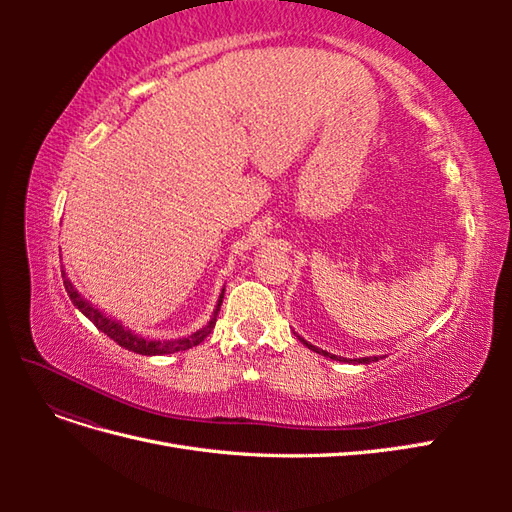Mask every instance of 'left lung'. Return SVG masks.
<instances>
[{
    "mask_svg": "<svg viewBox=\"0 0 512 512\" xmlns=\"http://www.w3.org/2000/svg\"><path fill=\"white\" fill-rule=\"evenodd\" d=\"M297 337L301 339V342H303L309 350H314V352H318V354H324V356H327V359H333V361H339V363H363V365H367V363H374V361H378V356H363V359H344V356L331 354V352H327V350H320L318 346L305 342V339H303L301 335H297ZM380 359H382V356H380Z\"/></svg>",
    "mask_w": 512,
    "mask_h": 512,
    "instance_id": "8db88e82",
    "label": "left lung"
}]
</instances>
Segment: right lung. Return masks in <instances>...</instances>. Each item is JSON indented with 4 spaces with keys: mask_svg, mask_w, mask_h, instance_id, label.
<instances>
[{
    "mask_svg": "<svg viewBox=\"0 0 512 512\" xmlns=\"http://www.w3.org/2000/svg\"><path fill=\"white\" fill-rule=\"evenodd\" d=\"M61 277H64V286H66V292H68L70 301L74 303V307L79 309V312H81L83 316H87L91 322L96 324V327H98L102 333H106V335L111 337L113 342H117L121 348H126V350L136 352V354H145V356L173 354V352L188 350V348L198 346L200 342H205V337H207V335L213 331V327H215V320H218V312H220L222 299H224V288H222L218 305H215V309H213V316H211V320L205 324L203 329H198V331H194V333H190V335H185V337H179V339H149V337H143V335L134 333L132 329H128L126 324H121L119 320L108 318L104 312H100L98 307H94L87 299H83L81 292L76 290V288L72 286V282L68 280L66 271H61Z\"/></svg>",
    "mask_w": 512,
    "mask_h": 512,
    "instance_id": "obj_1",
    "label": "right lung"
}]
</instances>
